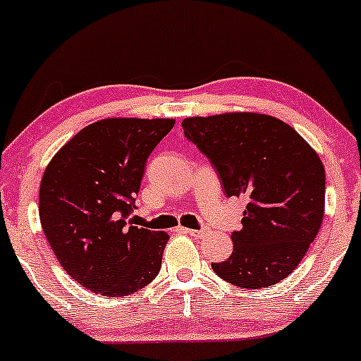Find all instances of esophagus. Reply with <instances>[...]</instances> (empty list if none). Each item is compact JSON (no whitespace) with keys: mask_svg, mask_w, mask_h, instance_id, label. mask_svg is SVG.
Masks as SVG:
<instances>
[{"mask_svg":"<svg viewBox=\"0 0 361 361\" xmlns=\"http://www.w3.org/2000/svg\"><path fill=\"white\" fill-rule=\"evenodd\" d=\"M180 231L185 232V234H189V235H195V238H201V235L204 234V228H200V231H197V228H184V227H182Z\"/></svg>","mask_w":361,"mask_h":361,"instance_id":"1","label":"esophagus"}]
</instances>
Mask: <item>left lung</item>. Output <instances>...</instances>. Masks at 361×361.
I'll return each instance as SVG.
<instances>
[{
	"instance_id": "left-lung-1",
	"label": "left lung",
	"mask_w": 361,
	"mask_h": 361,
	"mask_svg": "<svg viewBox=\"0 0 361 361\" xmlns=\"http://www.w3.org/2000/svg\"><path fill=\"white\" fill-rule=\"evenodd\" d=\"M184 134L210 158L226 195L244 196L234 251L212 263L244 289L279 284L296 270L324 220L325 170L317 151L282 120L231 111L182 120Z\"/></svg>"
}]
</instances>
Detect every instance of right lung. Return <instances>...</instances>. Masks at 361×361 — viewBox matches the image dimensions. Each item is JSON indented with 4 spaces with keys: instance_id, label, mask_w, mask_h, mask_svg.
<instances>
[{
    "instance_id": "right-lung-1",
    "label": "right lung",
    "mask_w": 361,
    "mask_h": 361,
    "mask_svg": "<svg viewBox=\"0 0 361 361\" xmlns=\"http://www.w3.org/2000/svg\"><path fill=\"white\" fill-rule=\"evenodd\" d=\"M173 118H103L51 158L39 188V219L73 281L102 296H129L160 272L169 234L129 222L146 160Z\"/></svg>"
}]
</instances>
